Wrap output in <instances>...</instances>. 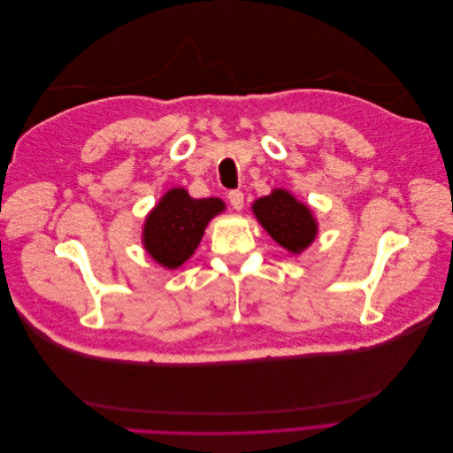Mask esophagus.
I'll return each mask as SVG.
<instances>
[{
  "label": "esophagus",
  "instance_id": "esophagus-1",
  "mask_svg": "<svg viewBox=\"0 0 453 453\" xmlns=\"http://www.w3.org/2000/svg\"><path fill=\"white\" fill-rule=\"evenodd\" d=\"M228 202L232 205V210L240 211L243 208V193H242V190H230V193H228Z\"/></svg>",
  "mask_w": 453,
  "mask_h": 453
}]
</instances>
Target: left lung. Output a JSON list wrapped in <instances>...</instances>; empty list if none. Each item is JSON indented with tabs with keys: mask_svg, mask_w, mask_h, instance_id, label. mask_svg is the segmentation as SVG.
Listing matches in <instances>:
<instances>
[{
	"mask_svg": "<svg viewBox=\"0 0 453 453\" xmlns=\"http://www.w3.org/2000/svg\"><path fill=\"white\" fill-rule=\"evenodd\" d=\"M251 208L268 234L293 255L303 253L318 236V221L311 210L289 190L273 188L268 196L255 200Z\"/></svg>",
	"mask_w": 453,
	"mask_h": 453,
	"instance_id": "8db88e82",
	"label": "left lung"
}]
</instances>
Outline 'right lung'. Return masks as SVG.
Segmentation results:
<instances>
[{"instance_id":"add662e5","label":"right lung","mask_w":453,"mask_h":453,"mask_svg":"<svg viewBox=\"0 0 453 453\" xmlns=\"http://www.w3.org/2000/svg\"><path fill=\"white\" fill-rule=\"evenodd\" d=\"M225 211L221 198H193L175 187L145 217L143 248L164 268L175 270L193 257L211 219Z\"/></svg>"}]
</instances>
